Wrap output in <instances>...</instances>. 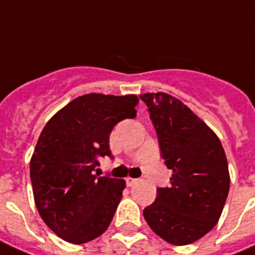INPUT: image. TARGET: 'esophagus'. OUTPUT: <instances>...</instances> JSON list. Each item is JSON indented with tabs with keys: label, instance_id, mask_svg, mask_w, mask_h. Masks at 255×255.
Segmentation results:
<instances>
[{
	"label": "esophagus",
	"instance_id": "34e87169",
	"mask_svg": "<svg viewBox=\"0 0 255 255\" xmlns=\"http://www.w3.org/2000/svg\"><path fill=\"white\" fill-rule=\"evenodd\" d=\"M136 182H137L136 178H131V177H128V178H126V186L131 187V186H134Z\"/></svg>",
	"mask_w": 255,
	"mask_h": 255
}]
</instances>
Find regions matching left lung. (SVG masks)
Returning a JSON list of instances; mask_svg holds the SVG:
<instances>
[{
    "label": "left lung",
    "mask_w": 255,
    "mask_h": 255,
    "mask_svg": "<svg viewBox=\"0 0 255 255\" xmlns=\"http://www.w3.org/2000/svg\"><path fill=\"white\" fill-rule=\"evenodd\" d=\"M148 106L160 154L173 170L169 187H159L143 211L156 235L186 245L206 235L220 219L230 186L220 140L176 97L164 92L140 95Z\"/></svg>",
    "instance_id": "8db88e82"
}]
</instances>
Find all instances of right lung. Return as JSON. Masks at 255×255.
Listing matches in <instances>:
<instances>
[{"label": "right lung", "instance_id": "1", "mask_svg": "<svg viewBox=\"0 0 255 255\" xmlns=\"http://www.w3.org/2000/svg\"><path fill=\"white\" fill-rule=\"evenodd\" d=\"M137 101L135 95L81 96L41 131L30 162L35 204L48 228L65 242L83 244L109 228L125 181L100 177L95 169L100 158L111 156L114 126L136 116Z\"/></svg>", "mask_w": 255, "mask_h": 255}]
</instances>
